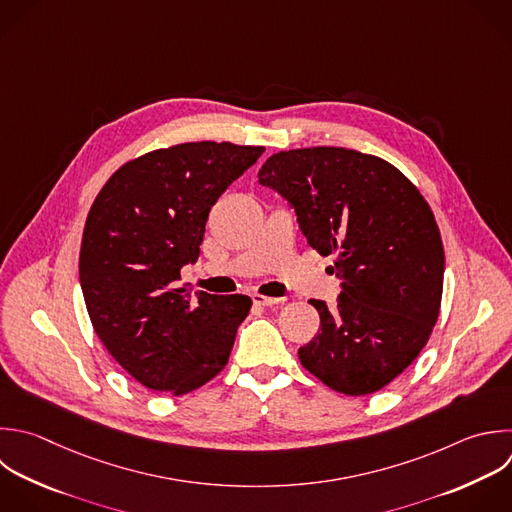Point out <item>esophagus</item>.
I'll list each match as a JSON object with an SVG mask.
<instances>
[{"mask_svg": "<svg viewBox=\"0 0 512 512\" xmlns=\"http://www.w3.org/2000/svg\"><path fill=\"white\" fill-rule=\"evenodd\" d=\"M252 302L258 306H272L282 302V298H272V296H264V294H252Z\"/></svg>", "mask_w": 512, "mask_h": 512, "instance_id": "esophagus-1", "label": "esophagus"}]
</instances>
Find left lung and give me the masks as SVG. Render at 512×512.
Masks as SVG:
<instances>
[{"instance_id": "obj_1", "label": "left lung", "mask_w": 512, "mask_h": 512, "mask_svg": "<svg viewBox=\"0 0 512 512\" xmlns=\"http://www.w3.org/2000/svg\"><path fill=\"white\" fill-rule=\"evenodd\" d=\"M258 182L290 202L342 278L334 308L310 300L320 330L298 350L302 366L348 396L384 388L426 346L440 312L444 248L428 202L386 160L346 148L278 152Z\"/></svg>"}]
</instances>
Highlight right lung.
Here are the masks:
<instances>
[{
  "instance_id": "right-lung-1",
  "label": "right lung",
  "mask_w": 512,
  "mask_h": 512,
  "mask_svg": "<svg viewBox=\"0 0 512 512\" xmlns=\"http://www.w3.org/2000/svg\"><path fill=\"white\" fill-rule=\"evenodd\" d=\"M262 146L186 142L118 168L82 236L80 282L92 326L140 384L188 394L224 370L252 300L178 286L196 262L210 208Z\"/></svg>"
}]
</instances>
